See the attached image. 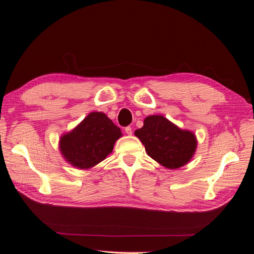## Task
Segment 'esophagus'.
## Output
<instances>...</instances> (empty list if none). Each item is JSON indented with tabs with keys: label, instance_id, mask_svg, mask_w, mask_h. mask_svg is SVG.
Instances as JSON below:
<instances>
[{
	"label": "esophagus",
	"instance_id": "obj_1",
	"mask_svg": "<svg viewBox=\"0 0 254 254\" xmlns=\"http://www.w3.org/2000/svg\"><path fill=\"white\" fill-rule=\"evenodd\" d=\"M125 132L128 134V135H131L132 134V129H131V127H126L125 128Z\"/></svg>",
	"mask_w": 254,
	"mask_h": 254
}]
</instances>
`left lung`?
<instances>
[{"mask_svg":"<svg viewBox=\"0 0 254 254\" xmlns=\"http://www.w3.org/2000/svg\"><path fill=\"white\" fill-rule=\"evenodd\" d=\"M134 134L145 146L147 155L170 170L189 163L197 147L193 132L180 129L163 115H149Z\"/></svg>","mask_w":254,"mask_h":254,"instance_id":"obj_1","label":"left lung"}]
</instances>
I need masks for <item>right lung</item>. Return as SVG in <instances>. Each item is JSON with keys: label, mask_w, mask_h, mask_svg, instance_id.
<instances>
[{"label": "right lung", "mask_w": 254, "mask_h": 254, "mask_svg": "<svg viewBox=\"0 0 254 254\" xmlns=\"http://www.w3.org/2000/svg\"><path fill=\"white\" fill-rule=\"evenodd\" d=\"M121 129L103 112H91L72 131L61 135V155L71 165L89 170L112 152Z\"/></svg>", "instance_id": "1"}]
</instances>
